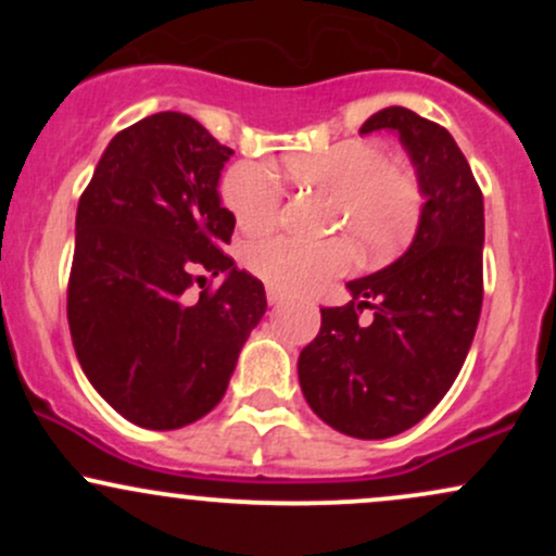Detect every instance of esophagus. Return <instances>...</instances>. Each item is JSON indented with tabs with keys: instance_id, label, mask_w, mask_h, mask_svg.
<instances>
[{
	"instance_id": "34e87169",
	"label": "esophagus",
	"mask_w": 556,
	"mask_h": 556,
	"mask_svg": "<svg viewBox=\"0 0 556 556\" xmlns=\"http://www.w3.org/2000/svg\"><path fill=\"white\" fill-rule=\"evenodd\" d=\"M266 300H269L271 305H279L285 300V292L277 290V287H266Z\"/></svg>"
}]
</instances>
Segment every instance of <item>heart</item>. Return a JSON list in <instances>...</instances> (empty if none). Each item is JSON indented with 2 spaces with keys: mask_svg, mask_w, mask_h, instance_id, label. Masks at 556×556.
Returning a JSON list of instances; mask_svg holds the SVG:
<instances>
[{
  "mask_svg": "<svg viewBox=\"0 0 556 556\" xmlns=\"http://www.w3.org/2000/svg\"><path fill=\"white\" fill-rule=\"evenodd\" d=\"M285 175L334 195V227L348 229L363 253H384L416 222V180L394 167L387 151L371 140H342L316 154L287 159ZM222 201L235 225L245 232H261L277 219L282 188L266 164L238 162L222 180ZM245 264L277 290H314L348 269L350 245L340 238L300 240L271 235L248 245Z\"/></svg>",
  "mask_w": 556,
  "mask_h": 556,
  "instance_id": "b5f03b06",
  "label": "heart"
}]
</instances>
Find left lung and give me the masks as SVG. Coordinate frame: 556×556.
<instances>
[{
	"mask_svg": "<svg viewBox=\"0 0 556 556\" xmlns=\"http://www.w3.org/2000/svg\"><path fill=\"white\" fill-rule=\"evenodd\" d=\"M374 130L397 132L416 167V235L397 261L348 282V305L321 308L298 358L311 410L355 439L397 437L429 416L460 374L483 300V195L455 138L405 106L371 114L361 132ZM363 307L375 311L368 325Z\"/></svg>",
	"mask_w": 556,
	"mask_h": 556,
	"instance_id": "1",
	"label": "left lung"
}]
</instances>
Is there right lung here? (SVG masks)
<instances>
[{
  "mask_svg": "<svg viewBox=\"0 0 556 556\" xmlns=\"http://www.w3.org/2000/svg\"><path fill=\"white\" fill-rule=\"evenodd\" d=\"M232 154L188 114L159 112L110 140L80 195L67 290L75 355L96 392L143 429H182L214 410L266 314L264 285L222 251L235 229L219 195ZM203 270L220 287L193 301Z\"/></svg>",
  "mask_w": 556,
  "mask_h": 556,
  "instance_id": "add662e5",
  "label": "right lung"
}]
</instances>
